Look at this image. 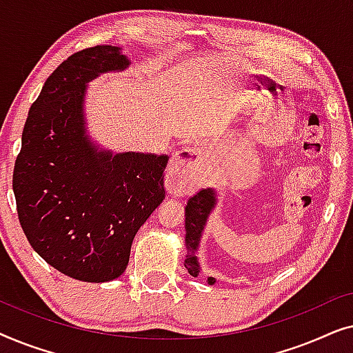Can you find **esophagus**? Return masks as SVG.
<instances>
[{"instance_id":"1","label":"esophagus","mask_w":353,"mask_h":353,"mask_svg":"<svg viewBox=\"0 0 353 353\" xmlns=\"http://www.w3.org/2000/svg\"><path fill=\"white\" fill-rule=\"evenodd\" d=\"M202 157V149L196 146H188L180 149L172 159L170 163V176L173 180L183 185H190L192 180H196L197 168Z\"/></svg>"}]
</instances>
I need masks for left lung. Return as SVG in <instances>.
<instances>
[{"instance_id":"8db88e82","label":"left lung","mask_w":353,"mask_h":353,"mask_svg":"<svg viewBox=\"0 0 353 353\" xmlns=\"http://www.w3.org/2000/svg\"><path fill=\"white\" fill-rule=\"evenodd\" d=\"M214 205H215V192L212 190H201L199 192H196L194 196L190 197V201H188V205L185 209V216H186V223H185L186 239L185 241H186V249H188L185 267L188 270V273L194 278H197V274L201 272L199 263H197V259H196V250H197V245H199L201 234H202V230H204L207 216H209L212 209H214ZM207 281H209V284L212 286V284L215 283V278L209 276L207 278Z\"/></svg>"}]
</instances>
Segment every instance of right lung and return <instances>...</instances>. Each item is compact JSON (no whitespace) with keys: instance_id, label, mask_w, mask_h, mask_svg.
<instances>
[{"instance_id":"right-lung-1","label":"right lung","mask_w":353,"mask_h":353,"mask_svg":"<svg viewBox=\"0 0 353 353\" xmlns=\"http://www.w3.org/2000/svg\"><path fill=\"white\" fill-rule=\"evenodd\" d=\"M117 46H93L67 57L28 110L12 190L28 243L51 267L88 283L119 278L134 234L165 197L168 157L98 152L85 134L90 80L123 70Z\"/></svg>"}]
</instances>
